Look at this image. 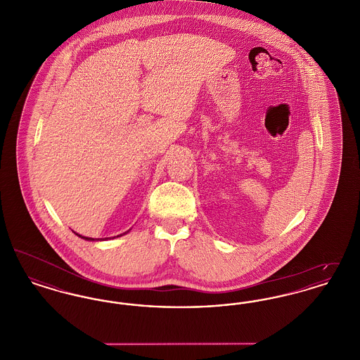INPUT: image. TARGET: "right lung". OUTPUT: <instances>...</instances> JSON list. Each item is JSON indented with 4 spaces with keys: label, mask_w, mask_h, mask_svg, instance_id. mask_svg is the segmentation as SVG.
Segmentation results:
<instances>
[{
    "label": "right lung",
    "mask_w": 360,
    "mask_h": 360,
    "mask_svg": "<svg viewBox=\"0 0 360 360\" xmlns=\"http://www.w3.org/2000/svg\"><path fill=\"white\" fill-rule=\"evenodd\" d=\"M129 231H127V232H124V233H121V235H117V236H115V238H120L122 235H125V233H128ZM77 236H79L81 239L89 240V241H97V240H108L110 239V238H105V239H93V238H86V236H82V235H79V233H77V232H74ZM115 238H112V239H115Z\"/></svg>",
    "instance_id": "right-lung-1"
}]
</instances>
